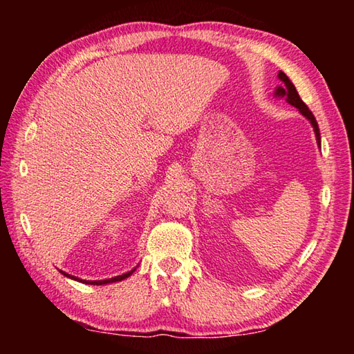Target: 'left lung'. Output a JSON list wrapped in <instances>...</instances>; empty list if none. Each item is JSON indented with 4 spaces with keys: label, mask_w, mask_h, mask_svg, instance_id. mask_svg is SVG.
I'll list each match as a JSON object with an SVG mask.
<instances>
[{
    "label": "left lung",
    "mask_w": 354,
    "mask_h": 354,
    "mask_svg": "<svg viewBox=\"0 0 354 354\" xmlns=\"http://www.w3.org/2000/svg\"><path fill=\"white\" fill-rule=\"evenodd\" d=\"M278 76H279V80L284 82V87H278L277 88V95H278V97H287V101H289L292 106H295L297 109H299V112H301L304 117L310 120V123H313L314 131H315V136H317V142H319V145H320V131H319V124H317V120L314 117V113L309 111V107L304 104V101L301 98H299V95L297 92L295 86H293V82L289 80V77L286 76V73H283V71H279Z\"/></svg>",
    "instance_id": "obj_1"
}]
</instances>
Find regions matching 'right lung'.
<instances>
[{
	"label": "right lung",
	"instance_id": "right-lung-1",
	"mask_svg": "<svg viewBox=\"0 0 354 354\" xmlns=\"http://www.w3.org/2000/svg\"><path fill=\"white\" fill-rule=\"evenodd\" d=\"M133 272H134V270H131V272H128V273H124V274H120V277H115V278H111V279H104V281H82V279H77V278H75V277H71V274H68V273H65V272H62V274H65V277H68V278H73V279H76V281H82V283H86V284L101 286V284H109V283H117V281H122V279H124V278H128V277H129V274H133Z\"/></svg>",
	"mask_w": 354,
	"mask_h": 354
}]
</instances>
